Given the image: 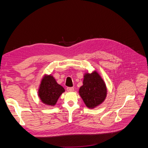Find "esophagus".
Here are the masks:
<instances>
[{
    "label": "esophagus",
    "instance_id": "obj_1",
    "mask_svg": "<svg viewBox=\"0 0 148 148\" xmlns=\"http://www.w3.org/2000/svg\"><path fill=\"white\" fill-rule=\"evenodd\" d=\"M66 90H67V91H69V92L73 91L74 88L73 87H67L66 88Z\"/></svg>",
    "mask_w": 148,
    "mask_h": 148
}]
</instances>
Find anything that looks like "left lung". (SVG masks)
Instances as JSON below:
<instances>
[{
    "label": "left lung",
    "instance_id": "1",
    "mask_svg": "<svg viewBox=\"0 0 148 148\" xmlns=\"http://www.w3.org/2000/svg\"><path fill=\"white\" fill-rule=\"evenodd\" d=\"M107 92L106 83L96 70L84 75L83 85L79 88V94L87 107L93 109L99 106L104 101Z\"/></svg>",
    "mask_w": 148,
    "mask_h": 148
}]
</instances>
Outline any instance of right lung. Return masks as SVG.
Returning <instances> with one entry per match:
<instances>
[{
  "label": "right lung",
  "mask_w": 148,
  "mask_h": 148,
  "mask_svg": "<svg viewBox=\"0 0 148 148\" xmlns=\"http://www.w3.org/2000/svg\"><path fill=\"white\" fill-rule=\"evenodd\" d=\"M65 89L51 75H44L38 89V96L44 104L54 106Z\"/></svg>",
  "instance_id": "right-lung-1"
}]
</instances>
